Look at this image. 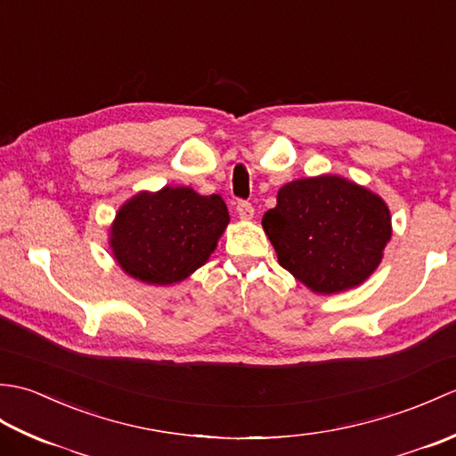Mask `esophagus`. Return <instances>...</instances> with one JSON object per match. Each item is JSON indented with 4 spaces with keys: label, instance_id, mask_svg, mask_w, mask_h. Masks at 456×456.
I'll return each mask as SVG.
<instances>
[{
    "label": "esophagus",
    "instance_id": "obj_1",
    "mask_svg": "<svg viewBox=\"0 0 456 456\" xmlns=\"http://www.w3.org/2000/svg\"><path fill=\"white\" fill-rule=\"evenodd\" d=\"M237 216L243 221H250L255 217V208L250 206L248 201H239L237 203Z\"/></svg>",
    "mask_w": 456,
    "mask_h": 456
}]
</instances>
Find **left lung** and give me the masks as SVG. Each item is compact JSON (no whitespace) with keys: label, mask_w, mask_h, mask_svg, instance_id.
Segmentation results:
<instances>
[{"label":"left lung","mask_w":456,"mask_h":456,"mask_svg":"<svg viewBox=\"0 0 456 456\" xmlns=\"http://www.w3.org/2000/svg\"><path fill=\"white\" fill-rule=\"evenodd\" d=\"M263 229L280 266L314 294L331 296L361 286L380 266L392 216L372 190L322 174L284 183Z\"/></svg>","instance_id":"8db88e82"}]
</instances>
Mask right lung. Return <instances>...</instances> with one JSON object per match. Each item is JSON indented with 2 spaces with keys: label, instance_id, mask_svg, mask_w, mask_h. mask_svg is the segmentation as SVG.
<instances>
[{
  "label": "right lung",
  "instance_id": "obj_1",
  "mask_svg": "<svg viewBox=\"0 0 456 456\" xmlns=\"http://www.w3.org/2000/svg\"><path fill=\"white\" fill-rule=\"evenodd\" d=\"M217 193L201 196L188 186L134 193L115 213L110 248L125 274L151 286H170L209 260L229 225Z\"/></svg>",
  "mask_w": 456,
  "mask_h": 456
}]
</instances>
